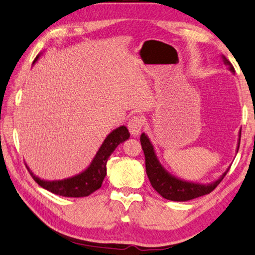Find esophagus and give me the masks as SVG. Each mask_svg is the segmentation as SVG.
I'll return each mask as SVG.
<instances>
[{"instance_id":"esophagus-1","label":"esophagus","mask_w":255,"mask_h":255,"mask_svg":"<svg viewBox=\"0 0 255 255\" xmlns=\"http://www.w3.org/2000/svg\"><path fill=\"white\" fill-rule=\"evenodd\" d=\"M142 128H143L142 118L134 116L131 119H129L128 129H129V131H130L131 136H134V137L138 136L140 134V131H142Z\"/></svg>"}]
</instances>
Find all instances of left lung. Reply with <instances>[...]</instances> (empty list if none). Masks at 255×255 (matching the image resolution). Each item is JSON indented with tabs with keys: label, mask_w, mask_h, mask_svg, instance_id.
I'll list each match as a JSON object with an SVG mask.
<instances>
[{
	"label": "left lung",
	"mask_w": 255,
	"mask_h": 255,
	"mask_svg": "<svg viewBox=\"0 0 255 255\" xmlns=\"http://www.w3.org/2000/svg\"><path fill=\"white\" fill-rule=\"evenodd\" d=\"M221 60L224 64L228 67V69L232 72H235L234 67L232 66L225 55H221ZM241 143V130L238 134V142H237V148L236 152H238ZM140 144H142V148L144 151L145 155V167H146V173L151 183L152 187L160 194L164 199L176 201V202H186L196 197L207 195V194L211 193L220 181L224 179L226 173L228 172L229 167L227 168L219 178L215 181H211L209 184H200L194 183V181H187L184 179H180L178 177L171 175L165 168L161 164L159 157L156 155V152L154 146L148 138V136L143 132L140 135Z\"/></svg>",
	"instance_id": "1"
}]
</instances>
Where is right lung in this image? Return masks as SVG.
Instances as JSON below:
<instances>
[{"label": "right lung", "instance_id": "obj_1", "mask_svg": "<svg viewBox=\"0 0 255 255\" xmlns=\"http://www.w3.org/2000/svg\"><path fill=\"white\" fill-rule=\"evenodd\" d=\"M39 56L40 54L36 56L34 63L39 59ZM129 137H130V134H129L126 126H120L116 128L104 139V142L100 146L99 151L96 152L95 156L93 157L91 164L82 172L69 177V178L58 180L40 179L38 176H36L30 170L28 165H26V167L36 183L39 186H42L43 188L47 189L48 192L66 197L88 196L93 192L98 191L101 187V185H102L104 178H106L107 162L109 156L112 154L113 151H115L119 144L124 143Z\"/></svg>", "mask_w": 255, "mask_h": 255}]
</instances>
